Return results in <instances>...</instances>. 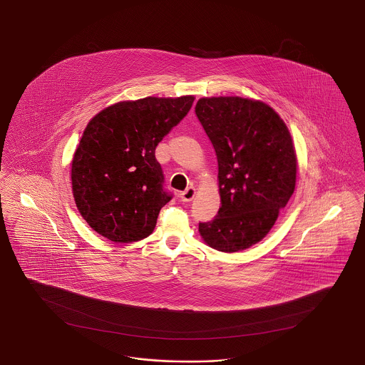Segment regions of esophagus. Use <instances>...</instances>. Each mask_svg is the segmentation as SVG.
<instances>
[{"label":"esophagus","instance_id":"1","mask_svg":"<svg viewBox=\"0 0 365 365\" xmlns=\"http://www.w3.org/2000/svg\"><path fill=\"white\" fill-rule=\"evenodd\" d=\"M195 197V189L194 187H187L183 192H180V200L183 202L192 201Z\"/></svg>","mask_w":365,"mask_h":365}]
</instances>
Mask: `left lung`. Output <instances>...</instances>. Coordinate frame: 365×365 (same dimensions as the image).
Here are the masks:
<instances>
[{"label":"left lung","instance_id":"obj_1","mask_svg":"<svg viewBox=\"0 0 365 365\" xmlns=\"http://www.w3.org/2000/svg\"><path fill=\"white\" fill-rule=\"evenodd\" d=\"M195 114L218 162L221 207L200 222L205 242L239 252L264 239L295 189L297 156L289 129L260 101L201 98Z\"/></svg>","mask_w":365,"mask_h":365}]
</instances>
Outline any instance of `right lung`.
<instances>
[{"mask_svg": "<svg viewBox=\"0 0 365 365\" xmlns=\"http://www.w3.org/2000/svg\"><path fill=\"white\" fill-rule=\"evenodd\" d=\"M194 97L118 102L91 118L76 148L71 182L76 207L113 242L145 239L173 200L155 150L189 113Z\"/></svg>", "mask_w": 365, "mask_h": 365, "instance_id": "add662e5", "label": "right lung"}]
</instances>
